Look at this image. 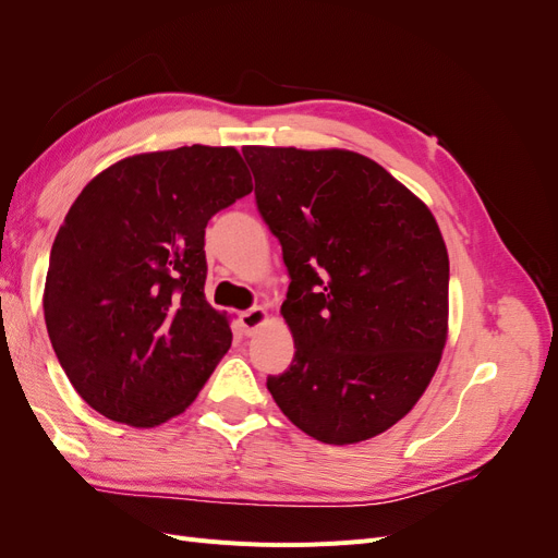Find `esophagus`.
<instances>
[{
    "label": "esophagus",
    "instance_id": "obj_1",
    "mask_svg": "<svg viewBox=\"0 0 558 558\" xmlns=\"http://www.w3.org/2000/svg\"><path fill=\"white\" fill-rule=\"evenodd\" d=\"M267 320V310L265 307H251L240 314V326L244 335H256V330Z\"/></svg>",
    "mask_w": 558,
    "mask_h": 558
}]
</instances>
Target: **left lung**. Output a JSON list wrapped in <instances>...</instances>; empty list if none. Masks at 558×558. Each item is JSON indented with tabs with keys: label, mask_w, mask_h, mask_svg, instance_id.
Returning <instances> with one entry per match:
<instances>
[{
	"label": "left lung",
	"mask_w": 558,
	"mask_h": 558,
	"mask_svg": "<svg viewBox=\"0 0 558 558\" xmlns=\"http://www.w3.org/2000/svg\"><path fill=\"white\" fill-rule=\"evenodd\" d=\"M256 205L281 244L291 367L279 410L326 445L369 440L424 396L447 342L449 256L430 209L342 148L244 146Z\"/></svg>",
	"instance_id": "obj_1"
}]
</instances>
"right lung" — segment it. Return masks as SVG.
Returning <instances> with one entry per match:
<instances>
[{
	"label": "right lung",
	"instance_id": "add662e5",
	"mask_svg": "<svg viewBox=\"0 0 558 558\" xmlns=\"http://www.w3.org/2000/svg\"><path fill=\"white\" fill-rule=\"evenodd\" d=\"M253 189L232 146L125 158L81 191L50 248L44 316L76 393L154 428L197 398L230 344L205 298L209 218Z\"/></svg>",
	"mask_w": 558,
	"mask_h": 558
}]
</instances>
